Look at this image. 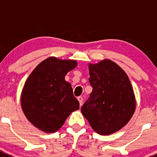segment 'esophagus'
<instances>
[{
    "label": "esophagus",
    "instance_id": "34e87169",
    "mask_svg": "<svg viewBox=\"0 0 157 157\" xmlns=\"http://www.w3.org/2000/svg\"><path fill=\"white\" fill-rule=\"evenodd\" d=\"M77 99H78L79 102H80V105L81 106L82 104H83V98L82 97V96H79V97L77 98Z\"/></svg>",
    "mask_w": 157,
    "mask_h": 157
}]
</instances>
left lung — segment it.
<instances>
[{"mask_svg":"<svg viewBox=\"0 0 157 157\" xmlns=\"http://www.w3.org/2000/svg\"><path fill=\"white\" fill-rule=\"evenodd\" d=\"M88 65L93 91L81 112L96 133L109 135L125 126L134 115V90L126 73L114 61L104 59Z\"/></svg>","mask_w":157,"mask_h":157,"instance_id":"obj_1","label":"left lung"}]
</instances>
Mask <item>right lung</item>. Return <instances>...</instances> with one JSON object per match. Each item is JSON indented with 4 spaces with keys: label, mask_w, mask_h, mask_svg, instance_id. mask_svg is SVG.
<instances>
[{
    "label": "right lung",
    "mask_w": 157,
    "mask_h": 157,
    "mask_svg": "<svg viewBox=\"0 0 157 157\" xmlns=\"http://www.w3.org/2000/svg\"><path fill=\"white\" fill-rule=\"evenodd\" d=\"M77 65L75 60L49 57L38 64L26 80L21 93V107L26 118L38 129L54 133L71 113L78 110L65 76Z\"/></svg>",
    "instance_id": "add662e5"
}]
</instances>
